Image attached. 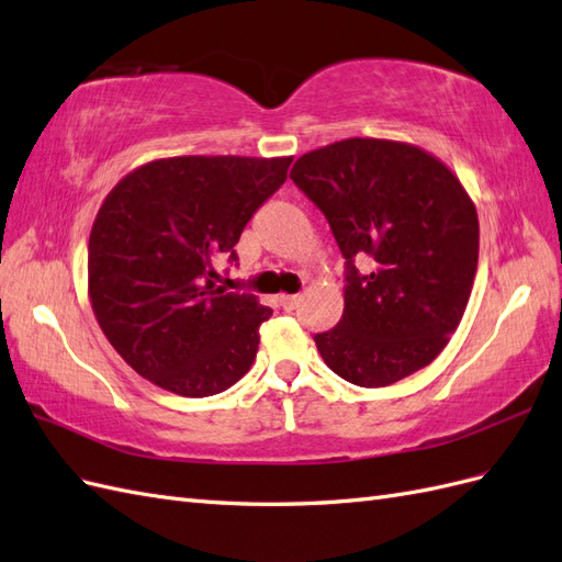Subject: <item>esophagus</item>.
Instances as JSON below:
<instances>
[{"mask_svg": "<svg viewBox=\"0 0 562 562\" xmlns=\"http://www.w3.org/2000/svg\"><path fill=\"white\" fill-rule=\"evenodd\" d=\"M279 304L283 307V312H293V310H297L300 295H281V297H279Z\"/></svg>", "mask_w": 562, "mask_h": 562, "instance_id": "esophagus-1", "label": "esophagus"}]
</instances>
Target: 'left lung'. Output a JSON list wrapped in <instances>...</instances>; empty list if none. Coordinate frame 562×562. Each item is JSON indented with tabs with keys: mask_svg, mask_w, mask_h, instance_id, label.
<instances>
[{
	"mask_svg": "<svg viewBox=\"0 0 562 562\" xmlns=\"http://www.w3.org/2000/svg\"><path fill=\"white\" fill-rule=\"evenodd\" d=\"M291 180L326 215L345 262V312L314 335L356 386H389L443 351L479 267V215L446 164L415 145L349 138L302 155ZM368 254L370 276L355 269Z\"/></svg>",
	"mask_w": 562,
	"mask_h": 562,
	"instance_id": "obj_1",
	"label": "left lung"
}]
</instances>
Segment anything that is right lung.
Wrapping results in <instances>:
<instances>
[{"mask_svg":"<svg viewBox=\"0 0 562 562\" xmlns=\"http://www.w3.org/2000/svg\"><path fill=\"white\" fill-rule=\"evenodd\" d=\"M293 157H173L135 168L108 194L89 239L93 314L116 353L178 396L220 394L250 370L271 310L227 293L217 265Z\"/></svg>","mask_w":562,"mask_h":562,"instance_id":"add662e5","label":"right lung"}]
</instances>
